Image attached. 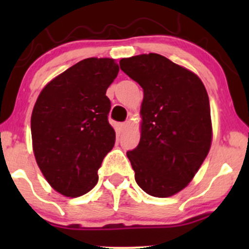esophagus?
Here are the masks:
<instances>
[{"instance_id": "1", "label": "esophagus", "mask_w": 249, "mask_h": 249, "mask_svg": "<svg viewBox=\"0 0 249 249\" xmlns=\"http://www.w3.org/2000/svg\"><path fill=\"white\" fill-rule=\"evenodd\" d=\"M119 128H121L122 131H124L125 128H126L128 126V122H124V123H119Z\"/></svg>"}]
</instances>
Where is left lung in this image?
Returning <instances> with one entry per match:
<instances>
[{
	"mask_svg": "<svg viewBox=\"0 0 249 249\" xmlns=\"http://www.w3.org/2000/svg\"><path fill=\"white\" fill-rule=\"evenodd\" d=\"M119 64L144 90L141 141L126 153L134 179L150 196L167 198L187 186L210 151L207 91L196 73L158 53Z\"/></svg>",
	"mask_w": 249,
	"mask_h": 249,
	"instance_id": "1",
	"label": "left lung"
}]
</instances>
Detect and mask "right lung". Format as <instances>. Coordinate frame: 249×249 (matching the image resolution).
<instances>
[{"mask_svg": "<svg viewBox=\"0 0 249 249\" xmlns=\"http://www.w3.org/2000/svg\"><path fill=\"white\" fill-rule=\"evenodd\" d=\"M118 71L112 58L83 59L45 85L37 98L31 115L34 154L44 178L63 196L75 198L92 190L115 145L107 90Z\"/></svg>", "mask_w": 249, "mask_h": 249, "instance_id": "right-lung-1", "label": "right lung"}]
</instances>
